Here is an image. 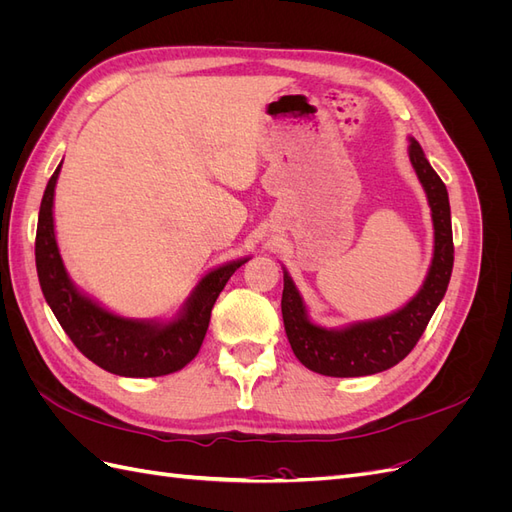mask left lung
<instances>
[{"instance_id": "left-lung-1", "label": "left lung", "mask_w": 512, "mask_h": 512, "mask_svg": "<svg viewBox=\"0 0 512 512\" xmlns=\"http://www.w3.org/2000/svg\"><path fill=\"white\" fill-rule=\"evenodd\" d=\"M410 162L429 198L436 247L427 280L406 307L386 318L352 324L344 331H327L307 320L299 292L284 273L282 316L288 342L294 356L316 374L333 378L371 376L404 361L425 333L451 282L455 247L446 185L416 141L410 143Z\"/></svg>"}]
</instances>
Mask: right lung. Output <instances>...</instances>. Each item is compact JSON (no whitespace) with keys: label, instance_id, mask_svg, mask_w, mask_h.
I'll return each instance as SVG.
<instances>
[{"label":"right lung","instance_id":"right-lung-1","mask_svg":"<svg viewBox=\"0 0 512 512\" xmlns=\"http://www.w3.org/2000/svg\"><path fill=\"white\" fill-rule=\"evenodd\" d=\"M59 168L61 164L44 190L36 230V269L46 303L72 344L98 367L126 378L175 374L188 365L203 346L211 309L230 275L245 265L247 258L205 275L190 297L183 316L164 327L108 314L72 286L61 262L53 230V194Z\"/></svg>","mask_w":512,"mask_h":512}]
</instances>
